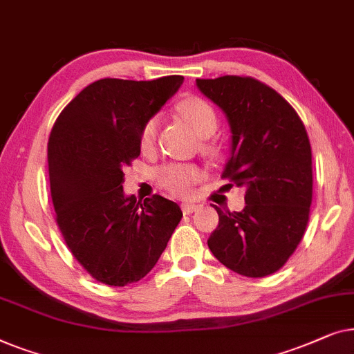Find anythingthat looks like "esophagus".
Here are the masks:
<instances>
[{
    "label": "esophagus",
    "instance_id": "esophagus-1",
    "mask_svg": "<svg viewBox=\"0 0 354 354\" xmlns=\"http://www.w3.org/2000/svg\"><path fill=\"white\" fill-rule=\"evenodd\" d=\"M198 208V205H196V203H183L181 205V210L184 215H189V213H194Z\"/></svg>",
    "mask_w": 354,
    "mask_h": 354
}]
</instances>
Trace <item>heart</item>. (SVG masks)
Segmentation results:
<instances>
[{
  "instance_id": "1",
  "label": "heart",
  "mask_w": 354,
  "mask_h": 354,
  "mask_svg": "<svg viewBox=\"0 0 354 354\" xmlns=\"http://www.w3.org/2000/svg\"><path fill=\"white\" fill-rule=\"evenodd\" d=\"M176 112L181 115L183 120H186L191 128L198 136L208 138L215 134L220 125V118L215 107L205 99L198 96H189L181 99L176 104ZM158 133V117H149L142 123L139 129V147L141 151L147 152L156 146V139ZM203 151L208 153H216L220 151V146L216 142L207 141L202 144ZM202 176V170L194 163H181L170 162L165 165L158 167L156 170V179L162 187L176 196H187L191 192L194 183H197Z\"/></svg>"
}]
</instances>
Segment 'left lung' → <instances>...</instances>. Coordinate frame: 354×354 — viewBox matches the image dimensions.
Instances as JSON below:
<instances>
[{
  "label": "left lung",
  "instance_id": "obj_1",
  "mask_svg": "<svg viewBox=\"0 0 354 354\" xmlns=\"http://www.w3.org/2000/svg\"><path fill=\"white\" fill-rule=\"evenodd\" d=\"M197 86L231 125L232 151L223 178L245 189L242 212L215 207L220 223L208 248L237 274L270 276L293 255L310 220L313 162L306 128L295 109L257 78H197Z\"/></svg>",
  "mask_w": 354,
  "mask_h": 354
}]
</instances>
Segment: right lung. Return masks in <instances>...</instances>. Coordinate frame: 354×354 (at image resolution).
Here are the masks:
<instances>
[{
	"label": "right lung",
	"instance_id": "obj_1",
	"mask_svg": "<svg viewBox=\"0 0 354 354\" xmlns=\"http://www.w3.org/2000/svg\"><path fill=\"white\" fill-rule=\"evenodd\" d=\"M102 78L59 113L48 168L56 223L73 258L97 282L123 287L156 266L181 221L175 202L123 196L125 170L139 157V129L183 83Z\"/></svg>",
	"mask_w": 354,
	"mask_h": 354
}]
</instances>
